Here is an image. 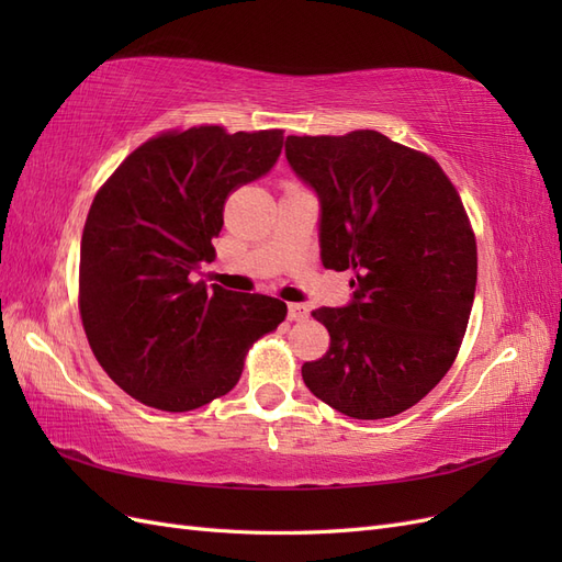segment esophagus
Returning a JSON list of instances; mask_svg holds the SVG:
<instances>
[{
    "label": "esophagus",
    "instance_id": "esophagus-1",
    "mask_svg": "<svg viewBox=\"0 0 562 562\" xmlns=\"http://www.w3.org/2000/svg\"><path fill=\"white\" fill-rule=\"evenodd\" d=\"M310 316V310L304 307L300 302H291L288 304V321H304Z\"/></svg>",
    "mask_w": 562,
    "mask_h": 562
}]
</instances>
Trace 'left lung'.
I'll return each instance as SVG.
<instances>
[{"instance_id": "left-lung-1", "label": "left lung", "mask_w": 562, "mask_h": 562, "mask_svg": "<svg viewBox=\"0 0 562 562\" xmlns=\"http://www.w3.org/2000/svg\"><path fill=\"white\" fill-rule=\"evenodd\" d=\"M285 159L318 199L323 267L353 271L345 307L314 312L330 349L302 380L347 417H394L446 378L467 333L479 258L462 199L378 131L288 135Z\"/></svg>"}]
</instances>
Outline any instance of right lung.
I'll return each instance as SVG.
<instances>
[{
    "label": "right lung",
    "mask_w": 562,
    "mask_h": 562,
    "mask_svg": "<svg viewBox=\"0 0 562 562\" xmlns=\"http://www.w3.org/2000/svg\"><path fill=\"white\" fill-rule=\"evenodd\" d=\"M281 147L283 131H171L128 155L95 194L79 312L98 363L135 401L187 413L225 396L248 347L285 318L277 297L194 281L215 258L227 194L267 176Z\"/></svg>",
    "instance_id": "1"
}]
</instances>
